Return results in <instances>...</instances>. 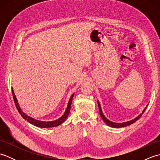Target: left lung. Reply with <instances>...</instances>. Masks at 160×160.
Returning a JSON list of instances; mask_svg holds the SVG:
<instances>
[{
    "instance_id": "obj_1",
    "label": "left lung",
    "mask_w": 160,
    "mask_h": 160,
    "mask_svg": "<svg viewBox=\"0 0 160 160\" xmlns=\"http://www.w3.org/2000/svg\"><path fill=\"white\" fill-rule=\"evenodd\" d=\"M98 107H99L100 115L101 118H102V120H104V122L105 123H106V124H107L108 126H109V127H114V128L124 127H127V126H128V125H131V124H133L134 122H135L138 120H139V119L140 118V117L142 116V114H143V113H144L145 110L147 109V106H148V105H147V107H146V108H144V111H142V113L140 115H139V116L136 117L135 119H133V120H130V121H128V122H122V123H116V122H111V121H110V120H108V119H107L106 117H105L104 115V114H103V113H102V108H101V107H100V104L99 102H98Z\"/></svg>"
}]
</instances>
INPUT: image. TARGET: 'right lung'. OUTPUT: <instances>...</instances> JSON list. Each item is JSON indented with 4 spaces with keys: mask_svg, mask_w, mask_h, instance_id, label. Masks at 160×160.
Wrapping results in <instances>:
<instances>
[{
    "mask_svg": "<svg viewBox=\"0 0 160 160\" xmlns=\"http://www.w3.org/2000/svg\"><path fill=\"white\" fill-rule=\"evenodd\" d=\"M12 92L13 100H14L16 107L17 108V109H18L19 113L21 115V116L24 119H25V120H27L28 122H29L30 124H33L34 126H36V127H40V128L55 127H58V126H59L60 124L63 123V122L65 121L66 119L68 118V115H69V114L70 109H71V102H72L73 97V95H74V93H73L72 96H71L70 99L69 100V102H68L67 109H66L65 112H64V113L62 117H60L59 119H58V120H56L52 121V122H42V121H39V120H35V119H33L31 117L28 116V115H26L25 113H24V112H22V111L21 110V108H20V107H19L18 101H17V99L16 98L14 92H13V88H12Z\"/></svg>",
    "mask_w": 160,
    "mask_h": 160,
    "instance_id": "obj_1",
    "label": "right lung"
}]
</instances>
